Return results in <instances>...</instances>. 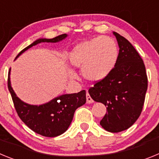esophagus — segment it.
<instances>
[{
    "mask_svg": "<svg viewBox=\"0 0 159 159\" xmlns=\"http://www.w3.org/2000/svg\"><path fill=\"white\" fill-rule=\"evenodd\" d=\"M86 97H87V102H88V103H92V102H94V100L92 99V97L90 96L88 92H87Z\"/></svg>",
    "mask_w": 159,
    "mask_h": 159,
    "instance_id": "esophagus-1",
    "label": "esophagus"
}]
</instances>
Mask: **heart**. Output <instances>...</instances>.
Returning a JSON list of instances; mask_svg holds the SVG:
<instances>
[{"mask_svg":"<svg viewBox=\"0 0 159 159\" xmlns=\"http://www.w3.org/2000/svg\"><path fill=\"white\" fill-rule=\"evenodd\" d=\"M119 57L116 41L107 36L86 40L71 51L69 60L73 67L82 69V75L90 82H99L113 70ZM71 77L75 75L71 73Z\"/></svg>","mask_w":159,"mask_h":159,"instance_id":"1","label":"heart"}]
</instances>
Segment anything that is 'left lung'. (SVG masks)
<instances>
[{"mask_svg":"<svg viewBox=\"0 0 159 159\" xmlns=\"http://www.w3.org/2000/svg\"><path fill=\"white\" fill-rule=\"evenodd\" d=\"M113 34L119 47L116 66L88 92L93 100L107 107V112L100 121L102 128L118 133L131 127L139 117L147 90V75L136 49L119 33Z\"/></svg>","mask_w":159,"mask_h":159,"instance_id":"1","label":"left lung"}]
</instances>
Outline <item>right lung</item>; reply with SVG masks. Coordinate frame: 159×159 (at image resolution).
<instances>
[{"label": "right lung", "instance_id": "add662e5", "mask_svg": "<svg viewBox=\"0 0 159 159\" xmlns=\"http://www.w3.org/2000/svg\"><path fill=\"white\" fill-rule=\"evenodd\" d=\"M67 36V34H62L52 39H38L24 48L16 56V59L37 43L43 42L57 43ZM10 69L8 71V88L20 119L31 130L42 136L56 137L64 133L72 121L75 110L86 102V91L83 90L78 93L60 95L48 102L39 106L31 105L20 100L14 92L11 86Z\"/></svg>", "mask_w": 159, "mask_h": 159}]
</instances>
